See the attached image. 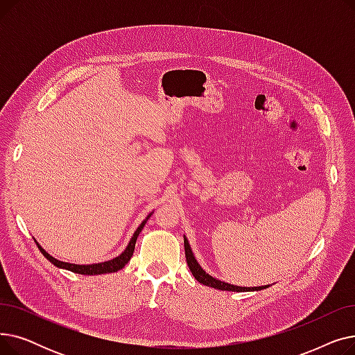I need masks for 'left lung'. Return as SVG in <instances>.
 Segmentation results:
<instances>
[{"mask_svg":"<svg viewBox=\"0 0 355 355\" xmlns=\"http://www.w3.org/2000/svg\"><path fill=\"white\" fill-rule=\"evenodd\" d=\"M184 249H185V259H187V265L193 273V276L197 279V281L202 285L206 286H210V288H214V289H218V291H230V292H252V291H262V289H266L269 288L270 285H265V286H252V288H248V286H237V285H232V284H227V282H223L220 281V279L217 277H213L211 275H209L206 270H204L200 263L197 262V259L191 250V246L189 243L187 237H185L184 234Z\"/></svg>","mask_w":355,"mask_h":355,"instance_id":"obj_1","label":"left lung"}]
</instances>
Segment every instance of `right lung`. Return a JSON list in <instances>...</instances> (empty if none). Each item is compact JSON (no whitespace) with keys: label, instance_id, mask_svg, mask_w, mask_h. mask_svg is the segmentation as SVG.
<instances>
[{"label":"right lung","instance_id":"1","mask_svg":"<svg viewBox=\"0 0 355 355\" xmlns=\"http://www.w3.org/2000/svg\"><path fill=\"white\" fill-rule=\"evenodd\" d=\"M154 213V211H153ZM153 213H149L146 216V218L141 223V225L138 226V229L135 230V233L132 234V237H130L129 243L126 246V249L116 257L110 259V260H106V262H101V263H93V265H76V263H69V262H62V260L53 257L51 254H49L42 246L39 241H37L34 237V241L37 248L40 249V252L43 253V256L49 260V262H51L54 266H58L60 269H66V270H70V272H74V273H79V275H103V273H112V272H118L121 270L122 268H125V265L129 262L130 257H132L134 254V250H135V243H137V239L139 236V233L142 232L144 226L146 225L148 218L153 216Z\"/></svg>","mask_w":355,"mask_h":355}]
</instances>
